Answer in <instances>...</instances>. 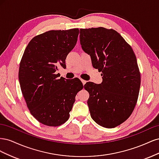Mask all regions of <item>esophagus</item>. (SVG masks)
Masks as SVG:
<instances>
[{
	"instance_id": "34e87169",
	"label": "esophagus",
	"mask_w": 159,
	"mask_h": 159,
	"mask_svg": "<svg viewBox=\"0 0 159 159\" xmlns=\"http://www.w3.org/2000/svg\"><path fill=\"white\" fill-rule=\"evenodd\" d=\"M81 82H82L83 85H84L85 84V83H86V81H85V80H82V79H81Z\"/></svg>"
}]
</instances>
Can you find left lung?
Returning a JSON list of instances; mask_svg holds the SVG:
<instances>
[{
  "label": "left lung",
  "instance_id": "1",
  "mask_svg": "<svg viewBox=\"0 0 159 159\" xmlns=\"http://www.w3.org/2000/svg\"><path fill=\"white\" fill-rule=\"evenodd\" d=\"M80 30L81 48L103 76L102 84L84 85L89 93L91 117L100 126L114 128L130 117L137 102L141 74L135 54L113 29L99 27Z\"/></svg>",
  "mask_w": 159,
  "mask_h": 159
}]
</instances>
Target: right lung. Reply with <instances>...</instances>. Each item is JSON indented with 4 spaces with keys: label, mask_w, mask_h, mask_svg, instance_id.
<instances>
[{
    "label": "right lung",
    "mask_w": 159,
    "mask_h": 159,
    "mask_svg": "<svg viewBox=\"0 0 159 159\" xmlns=\"http://www.w3.org/2000/svg\"><path fill=\"white\" fill-rule=\"evenodd\" d=\"M78 28L50 30L34 37L20 63L18 78L30 113L40 123L57 127L68 121L75 98L84 85L79 79H57L59 67L75 47Z\"/></svg>",
    "instance_id": "add662e5"
}]
</instances>
